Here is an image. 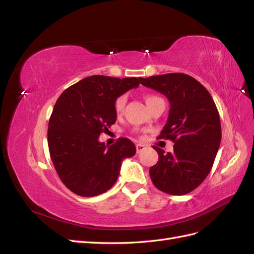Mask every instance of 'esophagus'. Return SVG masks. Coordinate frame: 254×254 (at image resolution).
I'll list each match as a JSON object with an SVG mask.
<instances>
[{
  "mask_svg": "<svg viewBox=\"0 0 254 254\" xmlns=\"http://www.w3.org/2000/svg\"><path fill=\"white\" fill-rule=\"evenodd\" d=\"M146 147H147V145H145V144H142V143L136 144V152L139 153V152L143 151V150H144Z\"/></svg>",
  "mask_w": 254,
  "mask_h": 254,
  "instance_id": "1",
  "label": "esophagus"
}]
</instances>
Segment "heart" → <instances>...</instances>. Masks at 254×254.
<instances>
[{
    "mask_svg": "<svg viewBox=\"0 0 254 254\" xmlns=\"http://www.w3.org/2000/svg\"><path fill=\"white\" fill-rule=\"evenodd\" d=\"M155 98H157V96H155V95H146L145 96V102H146V104L148 105ZM125 104H126V96H124V95H121L117 99H115V102H114V111H115V113L121 114L123 112V110H124Z\"/></svg>",
    "mask_w": 254,
    "mask_h": 254,
    "instance_id": "b5f03b06",
    "label": "heart"
}]
</instances>
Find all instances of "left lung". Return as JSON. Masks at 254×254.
<instances>
[{"mask_svg":"<svg viewBox=\"0 0 254 254\" xmlns=\"http://www.w3.org/2000/svg\"><path fill=\"white\" fill-rule=\"evenodd\" d=\"M143 86L165 95L170 113L159 137L170 139L174 151L153 146L159 155L149 175L157 189L170 195H186L209 175L221 140L218 110L211 94L190 75L170 73L140 78Z\"/></svg>","mask_w":254,"mask_h":254,"instance_id":"8db88e82","label":"left lung"}]
</instances>
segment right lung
Masks as SVG:
<instances>
[{
	"instance_id": "right-lung-1",
	"label": "right lung",
	"mask_w": 254,
	"mask_h": 254,
	"mask_svg": "<svg viewBox=\"0 0 254 254\" xmlns=\"http://www.w3.org/2000/svg\"><path fill=\"white\" fill-rule=\"evenodd\" d=\"M140 78L93 75L65 89L54 106L49 122L51 159L60 180L73 193L94 197L117 182L125 158L135 155L127 137L105 146L98 141L117 121L114 102Z\"/></svg>"
}]
</instances>
